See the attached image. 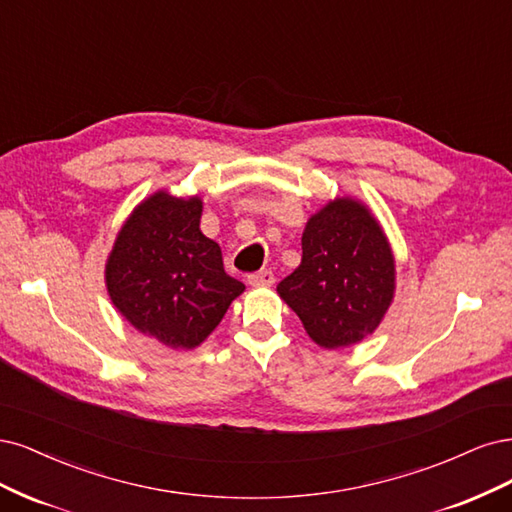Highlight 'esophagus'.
<instances>
[{
	"mask_svg": "<svg viewBox=\"0 0 512 512\" xmlns=\"http://www.w3.org/2000/svg\"><path fill=\"white\" fill-rule=\"evenodd\" d=\"M249 285L253 287H268V285H274V274L270 270H261V272H255V274H249Z\"/></svg>",
	"mask_w": 512,
	"mask_h": 512,
	"instance_id": "34e87169",
	"label": "esophagus"
}]
</instances>
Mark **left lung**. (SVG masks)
Masks as SVG:
<instances>
[{"label":"left lung","mask_w":512,"mask_h":512,"mask_svg":"<svg viewBox=\"0 0 512 512\" xmlns=\"http://www.w3.org/2000/svg\"><path fill=\"white\" fill-rule=\"evenodd\" d=\"M395 289V266L381 225L366 206L342 197L310 217L302 263L278 283L308 336L325 349L372 334Z\"/></svg>","instance_id":"1"}]
</instances>
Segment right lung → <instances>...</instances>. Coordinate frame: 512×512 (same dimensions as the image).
<instances>
[{"label":"right lung","instance_id":"1","mask_svg":"<svg viewBox=\"0 0 512 512\" xmlns=\"http://www.w3.org/2000/svg\"><path fill=\"white\" fill-rule=\"evenodd\" d=\"M200 197L159 191L127 219L106 263L112 304L138 332L172 349L208 338L238 295L217 242L200 232Z\"/></svg>","mask_w":512,"mask_h":512}]
</instances>
